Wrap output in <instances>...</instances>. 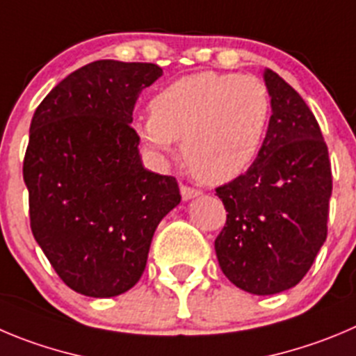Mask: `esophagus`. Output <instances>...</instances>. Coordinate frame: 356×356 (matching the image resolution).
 Here are the masks:
<instances>
[{"label": "esophagus", "instance_id": "34e87169", "mask_svg": "<svg viewBox=\"0 0 356 356\" xmlns=\"http://www.w3.org/2000/svg\"><path fill=\"white\" fill-rule=\"evenodd\" d=\"M200 195H202V191H198V189L189 188V186H181V197L184 202L193 200V198L200 197Z\"/></svg>", "mask_w": 356, "mask_h": 356}]
</instances>
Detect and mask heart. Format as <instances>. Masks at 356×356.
<instances>
[{
    "instance_id": "1",
    "label": "heart",
    "mask_w": 356,
    "mask_h": 356,
    "mask_svg": "<svg viewBox=\"0 0 356 356\" xmlns=\"http://www.w3.org/2000/svg\"><path fill=\"white\" fill-rule=\"evenodd\" d=\"M272 118V98L258 77L197 72L159 89L151 114L131 121L154 154L181 151L189 172L205 184H225L257 161Z\"/></svg>"
}]
</instances>
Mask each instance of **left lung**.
<instances>
[{
	"instance_id": "obj_1",
	"label": "left lung",
	"mask_w": 356,
	"mask_h": 356,
	"mask_svg": "<svg viewBox=\"0 0 356 356\" xmlns=\"http://www.w3.org/2000/svg\"><path fill=\"white\" fill-rule=\"evenodd\" d=\"M264 81L270 124L249 170L216 189L228 214L214 248L235 286L275 295L300 283L327 238L332 172L321 129L302 96L268 68Z\"/></svg>"
}]
</instances>
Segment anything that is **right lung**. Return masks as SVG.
Returning a JSON list of instances; mask_svg holds the SVG:
<instances>
[{"label": "right lung", "mask_w": 356, "mask_h": 356, "mask_svg": "<svg viewBox=\"0 0 356 356\" xmlns=\"http://www.w3.org/2000/svg\"><path fill=\"white\" fill-rule=\"evenodd\" d=\"M152 63L99 59L70 73L35 111L24 175L35 241L77 293L118 297L138 283L152 235L181 204L177 181L142 165L131 128Z\"/></svg>", "instance_id": "right-lung-1"}]
</instances>
